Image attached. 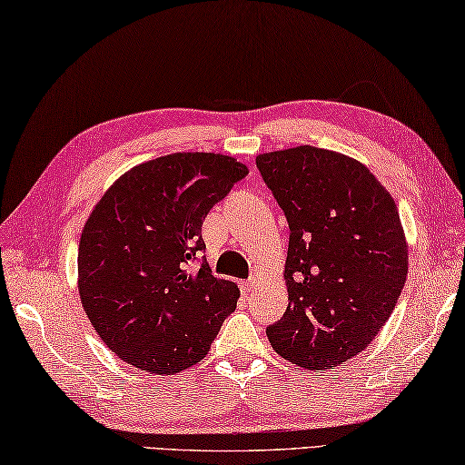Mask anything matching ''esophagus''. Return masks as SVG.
<instances>
[{
	"instance_id": "esophagus-1",
	"label": "esophagus",
	"mask_w": 465,
	"mask_h": 465,
	"mask_svg": "<svg viewBox=\"0 0 465 465\" xmlns=\"http://www.w3.org/2000/svg\"><path fill=\"white\" fill-rule=\"evenodd\" d=\"M242 288H245V291H247V292H253V291H255V288H257V280H255V278H251V280H247V282H245V284H242Z\"/></svg>"
}]
</instances>
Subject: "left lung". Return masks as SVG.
I'll return each mask as SVG.
<instances>
[{"label":"left lung","instance_id":"obj_1","mask_svg":"<svg viewBox=\"0 0 465 465\" xmlns=\"http://www.w3.org/2000/svg\"><path fill=\"white\" fill-rule=\"evenodd\" d=\"M255 163L291 228L288 307L265 333L296 367H338L375 340L406 284L398 205L367 166L341 152L304 143Z\"/></svg>","mask_w":465,"mask_h":465}]
</instances>
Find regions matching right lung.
Listing matches in <instances>:
<instances>
[{
	"label": "right lung",
	"instance_id": "obj_1",
	"mask_svg": "<svg viewBox=\"0 0 465 465\" xmlns=\"http://www.w3.org/2000/svg\"><path fill=\"white\" fill-rule=\"evenodd\" d=\"M249 171L214 152H174L113 183L80 234L78 292L90 323L121 361L154 375L200 362L241 291L214 278L202 224Z\"/></svg>",
	"mask_w": 465,
	"mask_h": 465
}]
</instances>
